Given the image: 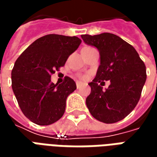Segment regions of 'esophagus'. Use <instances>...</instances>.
Listing matches in <instances>:
<instances>
[{"mask_svg":"<svg viewBox=\"0 0 157 157\" xmlns=\"http://www.w3.org/2000/svg\"><path fill=\"white\" fill-rule=\"evenodd\" d=\"M82 82H76V87H77V89L81 88V87H82Z\"/></svg>","mask_w":157,"mask_h":157,"instance_id":"esophagus-1","label":"esophagus"}]
</instances>
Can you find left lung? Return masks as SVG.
<instances>
[{"mask_svg": "<svg viewBox=\"0 0 157 157\" xmlns=\"http://www.w3.org/2000/svg\"><path fill=\"white\" fill-rule=\"evenodd\" d=\"M82 39L98 48L100 55L96 77L88 84L91 93L86 103L89 112L105 124L120 121L133 111L140 100L146 81L145 64L135 48L115 34H84ZM102 80L110 81L106 90H102Z\"/></svg>", "mask_w": 157, "mask_h": 157, "instance_id": "left-lung-1", "label": "left lung"}]
</instances>
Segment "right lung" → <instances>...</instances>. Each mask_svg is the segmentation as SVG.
<instances>
[{"mask_svg":"<svg viewBox=\"0 0 157 157\" xmlns=\"http://www.w3.org/2000/svg\"><path fill=\"white\" fill-rule=\"evenodd\" d=\"M81 43L75 36L48 34L29 45L16 60L12 90L22 112L33 123L49 125L63 116L66 98L76 85L68 76L61 84H54L50 78Z\"/></svg>","mask_w":157,"mask_h":157,"instance_id":"right-lung-1","label":"right lung"}]
</instances>
